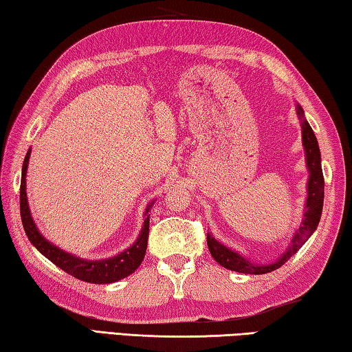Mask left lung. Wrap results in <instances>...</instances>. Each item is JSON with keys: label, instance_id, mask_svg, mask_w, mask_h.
<instances>
[{"label": "left lung", "instance_id": "8db88e82", "mask_svg": "<svg viewBox=\"0 0 352 352\" xmlns=\"http://www.w3.org/2000/svg\"><path fill=\"white\" fill-rule=\"evenodd\" d=\"M295 111H297V116L300 119L301 140H303V146H305L306 166H307V171H309V179H307V187H306L307 196H306V204L303 210L305 213H303V219H301V224L298 226V229L295 230L291 243H289L285 252H283L276 260L266 264L249 261L248 258L243 256L241 254H238L236 250H232L230 248H227V245L218 241V239L208 232L207 233L208 250H210L214 261L219 263L221 266L226 269L235 270V272H239V274H249V275L272 272V270L281 267L289 258L297 254V252L301 249V245H303L307 239L311 238L312 233L316 232L317 226L320 223V217H322V210H323V198H324L322 156H320L317 138L316 134H314L311 125L306 120L303 108L297 103Z\"/></svg>", "mask_w": 352, "mask_h": 352}]
</instances>
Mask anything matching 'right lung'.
<instances>
[{
    "label": "right lung",
    "mask_w": 352,
    "mask_h": 352,
    "mask_svg": "<svg viewBox=\"0 0 352 352\" xmlns=\"http://www.w3.org/2000/svg\"><path fill=\"white\" fill-rule=\"evenodd\" d=\"M30 151L32 150L29 148L26 157H24L21 170L20 212L24 232H26L29 241L34 244V248H36V250H38L41 255H45L49 261H52L55 266L63 269L66 274L76 276V278L86 283L108 285V283L119 281L122 278H126L128 275H131L134 270L140 266V263L144 261L148 244V230H150V213L148 212L151 210L154 201H151L145 208L144 226H142V230L138 239H135L134 244L129 245L128 249L120 252V254L111 258H104V260H85V258H78L72 254H67V252L57 248V245L52 244L49 239L41 235L38 227L34 223L32 214H30L26 193V173Z\"/></svg>",
    "instance_id": "add662e5"
}]
</instances>
